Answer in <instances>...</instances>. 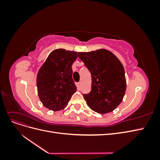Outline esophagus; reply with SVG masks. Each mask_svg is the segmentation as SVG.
Wrapping results in <instances>:
<instances>
[{"label": "esophagus", "mask_w": 160, "mask_h": 160, "mask_svg": "<svg viewBox=\"0 0 160 160\" xmlns=\"http://www.w3.org/2000/svg\"><path fill=\"white\" fill-rule=\"evenodd\" d=\"M77 87H78L79 89L81 88V82H79V83H77Z\"/></svg>", "instance_id": "34e87169"}]
</instances>
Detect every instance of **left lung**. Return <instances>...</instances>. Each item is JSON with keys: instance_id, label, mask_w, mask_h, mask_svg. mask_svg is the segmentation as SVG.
<instances>
[{"instance_id": "obj_1", "label": "left lung", "mask_w": 160, "mask_h": 160, "mask_svg": "<svg viewBox=\"0 0 160 160\" xmlns=\"http://www.w3.org/2000/svg\"><path fill=\"white\" fill-rule=\"evenodd\" d=\"M78 56L91 75V90L83 94L87 104L101 114L113 111L122 101L126 89L122 64L105 49L79 52Z\"/></svg>"}]
</instances>
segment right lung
Returning <instances> with one entry per match:
<instances>
[{
    "label": "right lung",
    "mask_w": 160,
    "mask_h": 160,
    "mask_svg": "<svg viewBox=\"0 0 160 160\" xmlns=\"http://www.w3.org/2000/svg\"><path fill=\"white\" fill-rule=\"evenodd\" d=\"M77 52L55 49L48 56L37 74L39 99L45 108L59 111L66 108L77 87L72 77V65Z\"/></svg>",
    "instance_id": "obj_1"
}]
</instances>
